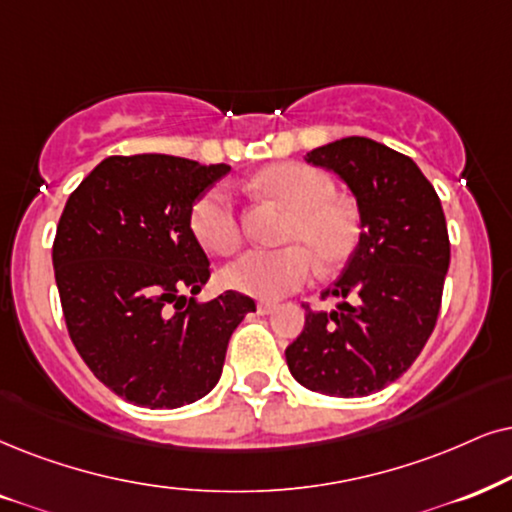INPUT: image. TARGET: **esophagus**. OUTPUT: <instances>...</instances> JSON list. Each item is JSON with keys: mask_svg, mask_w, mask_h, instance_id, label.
Masks as SVG:
<instances>
[{"mask_svg": "<svg viewBox=\"0 0 512 512\" xmlns=\"http://www.w3.org/2000/svg\"><path fill=\"white\" fill-rule=\"evenodd\" d=\"M274 309H276L274 302H264V300L257 302V312H260V314H271Z\"/></svg>", "mask_w": 512, "mask_h": 512, "instance_id": "1", "label": "esophagus"}]
</instances>
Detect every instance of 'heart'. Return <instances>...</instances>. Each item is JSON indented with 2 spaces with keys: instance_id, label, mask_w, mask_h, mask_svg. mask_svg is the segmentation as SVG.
Wrapping results in <instances>:
<instances>
[{
  "instance_id": "obj_1",
  "label": "heart",
  "mask_w": 512,
  "mask_h": 512,
  "mask_svg": "<svg viewBox=\"0 0 512 512\" xmlns=\"http://www.w3.org/2000/svg\"><path fill=\"white\" fill-rule=\"evenodd\" d=\"M252 189L290 210L281 250H248L224 269V283L238 293L278 300L302 288L321 269H335L352 255L359 241V210L349 198L335 196L326 172L302 163L271 165L252 179ZM191 229L212 255L226 257L243 243L241 217L229 186L217 184L191 208Z\"/></svg>"
}]
</instances>
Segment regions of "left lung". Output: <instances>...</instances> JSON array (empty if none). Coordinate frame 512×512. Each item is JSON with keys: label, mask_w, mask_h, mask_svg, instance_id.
<instances>
[{"label": "left lung", "mask_w": 512, "mask_h": 512, "mask_svg": "<svg viewBox=\"0 0 512 512\" xmlns=\"http://www.w3.org/2000/svg\"><path fill=\"white\" fill-rule=\"evenodd\" d=\"M357 198L359 243L326 297L286 349L297 383L328 397H366L394 383L435 331L451 245L439 196L409 155L366 137L307 153ZM350 302L347 303L346 300Z\"/></svg>", "instance_id": "obj_1"}]
</instances>
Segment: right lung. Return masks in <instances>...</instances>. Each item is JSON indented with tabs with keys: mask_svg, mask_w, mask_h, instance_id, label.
Segmentation results:
<instances>
[{
	"mask_svg": "<svg viewBox=\"0 0 512 512\" xmlns=\"http://www.w3.org/2000/svg\"><path fill=\"white\" fill-rule=\"evenodd\" d=\"M229 165L163 153L111 155L70 193L54 274L70 340L108 390L146 409H179L222 375L231 333L255 300L226 290L198 302L210 262L191 208Z\"/></svg>",
	"mask_w": 512,
	"mask_h": 512,
	"instance_id": "add662e5",
	"label": "right lung"
}]
</instances>
